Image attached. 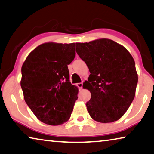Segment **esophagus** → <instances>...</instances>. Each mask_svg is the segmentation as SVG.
<instances>
[{"label":"esophagus","instance_id":"34e87169","mask_svg":"<svg viewBox=\"0 0 154 154\" xmlns=\"http://www.w3.org/2000/svg\"><path fill=\"white\" fill-rule=\"evenodd\" d=\"M77 86L79 88V90H81L82 88V86H83V83L82 82L78 83V84H77Z\"/></svg>","mask_w":154,"mask_h":154}]
</instances>
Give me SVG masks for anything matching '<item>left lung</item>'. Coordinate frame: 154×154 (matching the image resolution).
Wrapping results in <instances>:
<instances>
[{
  "mask_svg": "<svg viewBox=\"0 0 154 154\" xmlns=\"http://www.w3.org/2000/svg\"><path fill=\"white\" fill-rule=\"evenodd\" d=\"M75 45L90 72L83 85L91 93L86 104L90 116L103 123L119 120L135 97L138 75L132 56L124 46L109 39Z\"/></svg>",
  "mask_w": 154,
  "mask_h": 154,
  "instance_id": "1",
  "label": "left lung"
}]
</instances>
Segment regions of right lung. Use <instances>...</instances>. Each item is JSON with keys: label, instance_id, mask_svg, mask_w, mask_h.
Instances as JSON below:
<instances>
[{"label": "right lung", "instance_id": "1", "mask_svg": "<svg viewBox=\"0 0 154 154\" xmlns=\"http://www.w3.org/2000/svg\"><path fill=\"white\" fill-rule=\"evenodd\" d=\"M75 57V43L47 42L31 51L22 66L24 101L47 125H61L71 115L78 88L70 82L68 65Z\"/></svg>", "mask_w": 154, "mask_h": 154}]
</instances>
